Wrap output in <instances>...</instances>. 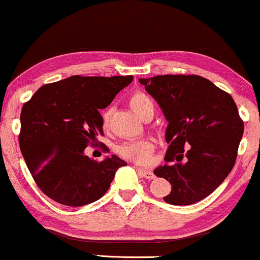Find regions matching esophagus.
Wrapping results in <instances>:
<instances>
[{"instance_id": "obj_1", "label": "esophagus", "mask_w": 260, "mask_h": 260, "mask_svg": "<svg viewBox=\"0 0 260 260\" xmlns=\"http://www.w3.org/2000/svg\"><path fill=\"white\" fill-rule=\"evenodd\" d=\"M139 174H142V176L144 177L146 179H153L155 178V174L151 170H149V169H143V168H138L137 169Z\"/></svg>"}]
</instances>
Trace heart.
Listing matches in <instances>:
<instances>
[{"instance_id": "heart-1", "label": "heart", "mask_w": 260, "mask_h": 260, "mask_svg": "<svg viewBox=\"0 0 260 260\" xmlns=\"http://www.w3.org/2000/svg\"><path fill=\"white\" fill-rule=\"evenodd\" d=\"M130 105L136 115L141 116L149 110H153V102L148 95L143 92H136L130 99ZM110 111H107L103 115V123L108 124ZM153 150V144L149 139H133V141H126L121 143L117 146V151L121 156L126 159H130L136 163L145 164L148 163L151 158V153Z\"/></svg>"}]
</instances>
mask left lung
<instances>
[{
  "label": "left lung",
  "mask_w": 260,
  "mask_h": 260,
  "mask_svg": "<svg viewBox=\"0 0 260 260\" xmlns=\"http://www.w3.org/2000/svg\"><path fill=\"white\" fill-rule=\"evenodd\" d=\"M138 81L159 104L168 122L167 163L153 170L172 186L164 202L194 204L212 193L235 165L244 133L235 101L197 75H164Z\"/></svg>",
  "instance_id": "8db88e82"
}]
</instances>
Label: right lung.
Masks as SVG:
<instances>
[{"label": "right lung", "mask_w": 260, "mask_h": 260, "mask_svg": "<svg viewBox=\"0 0 260 260\" xmlns=\"http://www.w3.org/2000/svg\"><path fill=\"white\" fill-rule=\"evenodd\" d=\"M133 80L71 76L41 86L23 105L21 152L36 184L52 201L67 206L99 201L116 171L126 165L116 155L96 161L84 150L103 135L101 109Z\"/></svg>", "instance_id": "right-lung-1"}]
</instances>
